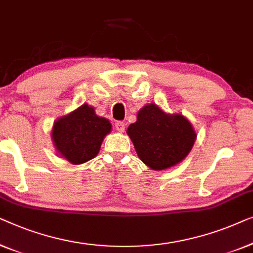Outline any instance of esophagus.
I'll list each match as a JSON object with an SVG mask.
<instances>
[{"label": "esophagus", "mask_w": 253, "mask_h": 253, "mask_svg": "<svg viewBox=\"0 0 253 253\" xmlns=\"http://www.w3.org/2000/svg\"><path fill=\"white\" fill-rule=\"evenodd\" d=\"M116 129L120 131V133H123V131L125 130V123H124V122H117L116 123Z\"/></svg>", "instance_id": "34e87169"}]
</instances>
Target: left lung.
Returning <instances> with one entry per match:
<instances>
[{
  "label": "left lung",
  "mask_w": 253,
  "mask_h": 253,
  "mask_svg": "<svg viewBox=\"0 0 253 253\" xmlns=\"http://www.w3.org/2000/svg\"><path fill=\"white\" fill-rule=\"evenodd\" d=\"M138 158L154 170H164L182 162L193 149L196 133L182 115H169L154 103L137 113L127 128Z\"/></svg>",
  "instance_id": "left-lung-1"
}]
</instances>
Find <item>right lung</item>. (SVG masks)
Instances as JSON below:
<instances>
[{
	"label": "right lung",
	"mask_w": 253,
	"mask_h": 253,
	"mask_svg": "<svg viewBox=\"0 0 253 253\" xmlns=\"http://www.w3.org/2000/svg\"><path fill=\"white\" fill-rule=\"evenodd\" d=\"M111 127L108 119L98 117L94 108L84 103L56 120L51 137L58 154L74 165H79L97 156Z\"/></svg>",
	"instance_id": "obj_1"
}]
</instances>
